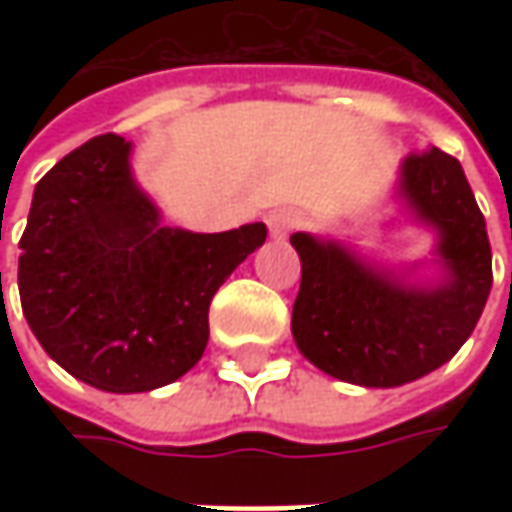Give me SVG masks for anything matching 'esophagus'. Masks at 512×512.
Returning a JSON list of instances; mask_svg holds the SVG:
<instances>
[{
  "mask_svg": "<svg viewBox=\"0 0 512 512\" xmlns=\"http://www.w3.org/2000/svg\"><path fill=\"white\" fill-rule=\"evenodd\" d=\"M293 225H296V213H290V210H273L267 216V227L273 236H285L287 230H293Z\"/></svg>",
  "mask_w": 512,
  "mask_h": 512,
  "instance_id": "34e87169",
  "label": "esophagus"
}]
</instances>
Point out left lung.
<instances>
[{"instance_id":"8db88e82","label":"left lung","mask_w":512,"mask_h":512,"mask_svg":"<svg viewBox=\"0 0 512 512\" xmlns=\"http://www.w3.org/2000/svg\"><path fill=\"white\" fill-rule=\"evenodd\" d=\"M399 196L439 233L442 285H410L333 239L290 236L302 259L293 339L327 376L362 387H399L450 362L493 287L487 227L459 159L439 148L410 153L399 170Z\"/></svg>"}]
</instances>
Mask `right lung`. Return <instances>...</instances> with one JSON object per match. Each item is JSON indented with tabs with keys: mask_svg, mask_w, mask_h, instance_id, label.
Returning a JSON list of instances; mask_svg holds the SVG:
<instances>
[{
	"mask_svg": "<svg viewBox=\"0 0 512 512\" xmlns=\"http://www.w3.org/2000/svg\"><path fill=\"white\" fill-rule=\"evenodd\" d=\"M265 239L262 222L227 233L162 227L133 182L130 142L105 133L33 190L19 242L22 313L79 382L108 393L165 387L202 359L216 290Z\"/></svg>",
	"mask_w": 512,
	"mask_h": 512,
	"instance_id": "obj_1",
	"label": "right lung"
}]
</instances>
